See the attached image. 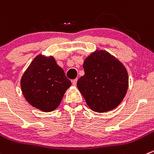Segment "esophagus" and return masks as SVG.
Here are the masks:
<instances>
[{
  "mask_svg": "<svg viewBox=\"0 0 154 154\" xmlns=\"http://www.w3.org/2000/svg\"><path fill=\"white\" fill-rule=\"evenodd\" d=\"M72 84L74 85V86H76L77 85V79H74V80H73L72 81Z\"/></svg>",
  "mask_w": 154,
  "mask_h": 154,
  "instance_id": "obj_1",
  "label": "esophagus"
}]
</instances>
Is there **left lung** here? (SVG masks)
Returning a JSON list of instances; mask_svg holds the SVG:
<instances>
[{"instance_id":"1","label":"left lung","mask_w":154,"mask_h":154,"mask_svg":"<svg viewBox=\"0 0 154 154\" xmlns=\"http://www.w3.org/2000/svg\"><path fill=\"white\" fill-rule=\"evenodd\" d=\"M83 67L85 74L77 85L88 106L98 113L116 108L129 85L124 65L105 50H96L85 59Z\"/></svg>"}]
</instances>
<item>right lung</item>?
Masks as SVG:
<instances>
[{
    "mask_svg": "<svg viewBox=\"0 0 154 154\" xmlns=\"http://www.w3.org/2000/svg\"><path fill=\"white\" fill-rule=\"evenodd\" d=\"M71 83L53 56H36L22 75L21 88L25 99L44 112L57 108Z\"/></svg>",
    "mask_w": 154,
    "mask_h": 154,
    "instance_id": "obj_1",
    "label": "right lung"
}]
</instances>
